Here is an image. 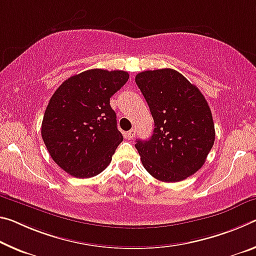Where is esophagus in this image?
Here are the masks:
<instances>
[{
  "label": "esophagus",
  "instance_id": "obj_1",
  "mask_svg": "<svg viewBox=\"0 0 256 256\" xmlns=\"http://www.w3.org/2000/svg\"><path fill=\"white\" fill-rule=\"evenodd\" d=\"M134 136H136V130L134 128L130 130L128 132H126V138L128 140H132L133 138H134Z\"/></svg>",
  "mask_w": 256,
  "mask_h": 256
}]
</instances>
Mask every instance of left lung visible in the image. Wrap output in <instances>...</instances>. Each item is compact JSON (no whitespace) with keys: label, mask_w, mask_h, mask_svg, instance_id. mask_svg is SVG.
<instances>
[{"label":"left lung","mask_w":256,"mask_h":256,"mask_svg":"<svg viewBox=\"0 0 256 256\" xmlns=\"http://www.w3.org/2000/svg\"><path fill=\"white\" fill-rule=\"evenodd\" d=\"M136 83L155 123L152 138L136 144L144 168L163 182L192 176L204 165L216 139L208 101L200 88L171 68L139 72Z\"/></svg>","instance_id":"obj_1"}]
</instances>
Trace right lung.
<instances>
[{"label": "right lung", "mask_w": 256, "mask_h": 256, "mask_svg": "<svg viewBox=\"0 0 256 256\" xmlns=\"http://www.w3.org/2000/svg\"><path fill=\"white\" fill-rule=\"evenodd\" d=\"M128 80L123 70H88L64 80L51 96L40 133L64 172L92 178L110 163L123 136L109 100Z\"/></svg>", "instance_id": "obj_1"}]
</instances>
